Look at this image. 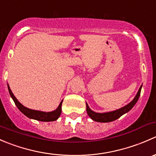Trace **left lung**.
I'll return each instance as SVG.
<instances>
[{"label": "left lung", "instance_id": "left-lung-1", "mask_svg": "<svg viewBox=\"0 0 156 156\" xmlns=\"http://www.w3.org/2000/svg\"><path fill=\"white\" fill-rule=\"evenodd\" d=\"M142 86L143 85L140 86V87L136 95L135 96L133 100H132L130 103H128V104L126 105L125 106H124V107L119 108V109L117 110H115V111L108 112H103V113L95 112L92 111V110L90 108L89 106H88L87 103H86V107H87V115H89V117L91 119H93V120L95 121V122H103V123H105V122H113V121L116 120V119L120 118L122 115H123L124 114L128 112L133 107V106L136 104L138 99H139L140 95Z\"/></svg>", "mask_w": 156, "mask_h": 156}]
</instances>
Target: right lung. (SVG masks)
Masks as SVG:
<instances>
[{"label":"right lung","mask_w":156,"mask_h":156,"mask_svg":"<svg viewBox=\"0 0 156 156\" xmlns=\"http://www.w3.org/2000/svg\"><path fill=\"white\" fill-rule=\"evenodd\" d=\"M7 87H8V90L9 93H10V97H12V100H13L14 103H15L16 106H17V108L20 109V111L21 112H23L25 115L27 116L29 119L41 121V122H53V121L57 120L58 118L60 115L61 112H62V100L61 101V103H59L58 108L53 112H45L30 109V108L26 107V106H24L23 105H22L21 103L18 101V100L16 98L15 96L13 95L12 92L11 91L10 86H9L8 84H7Z\"/></svg>","instance_id":"obj_1"}]
</instances>
